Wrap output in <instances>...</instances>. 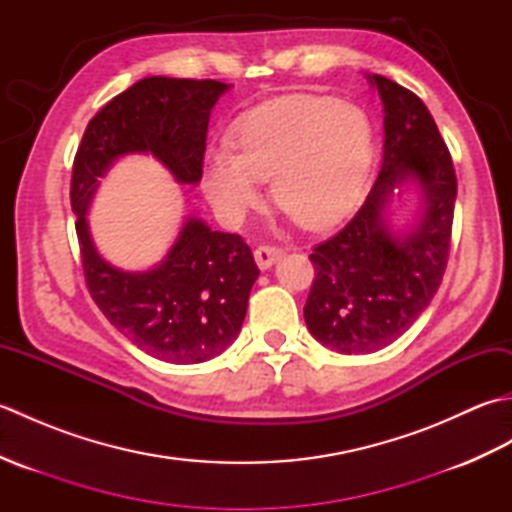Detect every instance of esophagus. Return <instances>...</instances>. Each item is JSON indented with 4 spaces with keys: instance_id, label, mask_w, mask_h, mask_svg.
Here are the masks:
<instances>
[{
    "instance_id": "esophagus-1",
    "label": "esophagus",
    "mask_w": 512,
    "mask_h": 512,
    "mask_svg": "<svg viewBox=\"0 0 512 512\" xmlns=\"http://www.w3.org/2000/svg\"><path fill=\"white\" fill-rule=\"evenodd\" d=\"M281 255H284V250H281L279 246H257L255 248V262L262 270L273 266Z\"/></svg>"
}]
</instances>
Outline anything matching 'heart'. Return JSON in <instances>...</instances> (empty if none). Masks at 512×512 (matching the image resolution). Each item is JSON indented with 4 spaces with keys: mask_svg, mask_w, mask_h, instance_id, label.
<instances>
[{
    "mask_svg": "<svg viewBox=\"0 0 512 512\" xmlns=\"http://www.w3.org/2000/svg\"><path fill=\"white\" fill-rule=\"evenodd\" d=\"M237 149L217 145L204 165V191L215 213L239 224L273 198L297 222L325 226L350 209L372 162V125L352 103L286 96L250 112L237 127Z\"/></svg>",
    "mask_w": 512,
    "mask_h": 512,
    "instance_id": "obj_1",
    "label": "heart"
}]
</instances>
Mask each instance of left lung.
Listing matches in <instances>:
<instances>
[{"label":"left lung","instance_id":"8db88e82","mask_svg":"<svg viewBox=\"0 0 512 512\" xmlns=\"http://www.w3.org/2000/svg\"><path fill=\"white\" fill-rule=\"evenodd\" d=\"M367 79L383 101V165L352 220L314 246L317 275L303 308L314 339L341 354L387 347L427 310L447 268L458 195L451 154L427 105L385 76ZM409 181L423 193V211L407 234L396 236L384 213Z\"/></svg>","mask_w":512,"mask_h":512}]
</instances>
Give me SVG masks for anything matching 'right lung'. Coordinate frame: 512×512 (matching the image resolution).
<instances>
[{
	"mask_svg": "<svg viewBox=\"0 0 512 512\" xmlns=\"http://www.w3.org/2000/svg\"><path fill=\"white\" fill-rule=\"evenodd\" d=\"M228 88L213 79H140L88 123L72 165L70 202L94 303L136 347L173 365L209 361L237 339L259 277L248 244L187 217L158 266L129 273L99 255L85 215L99 178L127 154H151L180 184H198L209 116Z\"/></svg>",
	"mask_w": 512,
	"mask_h": 512,
	"instance_id": "obj_1",
	"label": "right lung"
}]
</instances>
